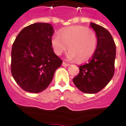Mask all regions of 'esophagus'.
Segmentation results:
<instances>
[{"label": "esophagus", "instance_id": "obj_1", "mask_svg": "<svg viewBox=\"0 0 126 126\" xmlns=\"http://www.w3.org/2000/svg\"><path fill=\"white\" fill-rule=\"evenodd\" d=\"M69 65H70V64H69L68 63H66V62H62V66H68Z\"/></svg>", "mask_w": 126, "mask_h": 126}]
</instances>
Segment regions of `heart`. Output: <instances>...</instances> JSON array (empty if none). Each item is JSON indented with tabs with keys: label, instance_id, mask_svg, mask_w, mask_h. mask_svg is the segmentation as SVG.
<instances>
[{
	"label": "heart",
	"instance_id": "heart-1",
	"mask_svg": "<svg viewBox=\"0 0 126 126\" xmlns=\"http://www.w3.org/2000/svg\"><path fill=\"white\" fill-rule=\"evenodd\" d=\"M97 36L93 31L83 26H72L54 35L51 44L54 52L61 55L68 48L70 51L67 57L70 60L80 62L88 60L97 48Z\"/></svg>",
	"mask_w": 126,
	"mask_h": 126
}]
</instances>
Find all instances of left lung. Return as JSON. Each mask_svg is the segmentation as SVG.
Wrapping results in <instances>:
<instances>
[{
    "label": "left lung",
    "mask_w": 126,
    "mask_h": 126,
    "mask_svg": "<svg viewBox=\"0 0 126 126\" xmlns=\"http://www.w3.org/2000/svg\"><path fill=\"white\" fill-rule=\"evenodd\" d=\"M90 26L97 36V48L89 62L79 66L80 72L73 82L82 92L97 93L111 80L114 74L116 44L106 28L93 22Z\"/></svg>",
    "instance_id": "left-lung-1"
}]
</instances>
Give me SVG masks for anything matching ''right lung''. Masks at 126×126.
Masks as SVG:
<instances>
[{
  "label": "right lung",
  "mask_w": 126,
  "mask_h": 126,
  "mask_svg": "<svg viewBox=\"0 0 126 126\" xmlns=\"http://www.w3.org/2000/svg\"><path fill=\"white\" fill-rule=\"evenodd\" d=\"M50 24L36 22L22 30L11 51V72L24 91L39 93L48 86L62 60L54 52Z\"/></svg>",
  "instance_id": "right-lung-1"
}]
</instances>
